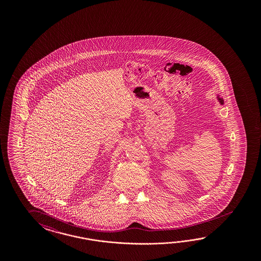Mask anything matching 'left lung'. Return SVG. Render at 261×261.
I'll use <instances>...</instances> for the list:
<instances>
[{"label": "left lung", "instance_id": "obj_1", "mask_svg": "<svg viewBox=\"0 0 261 261\" xmlns=\"http://www.w3.org/2000/svg\"><path fill=\"white\" fill-rule=\"evenodd\" d=\"M218 100H219V102L221 103V104H223V102H224V101H223V99H222V98H220L219 96H218Z\"/></svg>", "mask_w": 261, "mask_h": 261}]
</instances>
